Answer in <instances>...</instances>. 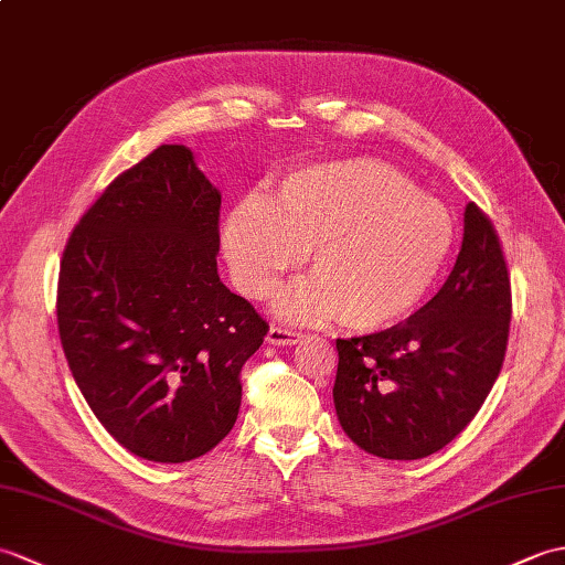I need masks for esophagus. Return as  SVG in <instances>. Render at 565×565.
Instances as JSON below:
<instances>
[{
  "instance_id": "esophagus-1",
  "label": "esophagus",
  "mask_w": 565,
  "mask_h": 565,
  "mask_svg": "<svg viewBox=\"0 0 565 565\" xmlns=\"http://www.w3.org/2000/svg\"><path fill=\"white\" fill-rule=\"evenodd\" d=\"M300 339H303V332L288 330V327H281V324L269 327V332H267V342H269V344H277V347L298 344Z\"/></svg>"
}]
</instances>
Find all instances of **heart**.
Instances as JSON below:
<instances>
[{"mask_svg": "<svg viewBox=\"0 0 565 565\" xmlns=\"http://www.w3.org/2000/svg\"><path fill=\"white\" fill-rule=\"evenodd\" d=\"M455 243L448 206L369 159L300 170L269 206H235L223 233L235 284L257 300L310 253L312 281L288 288L284 315L337 318L353 332L387 330L418 310L448 269Z\"/></svg>", "mask_w": 565, "mask_h": 565, "instance_id": "1", "label": "heart"}]
</instances>
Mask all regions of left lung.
<instances>
[{
    "mask_svg": "<svg viewBox=\"0 0 565 565\" xmlns=\"http://www.w3.org/2000/svg\"><path fill=\"white\" fill-rule=\"evenodd\" d=\"M513 294L491 218L469 202L450 277L412 318L337 339L334 406L347 436L385 460H422L465 430L503 369Z\"/></svg>",
    "mask_w": 565,
    "mask_h": 565,
    "instance_id": "1",
    "label": "left lung"
}]
</instances>
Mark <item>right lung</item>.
Listing matches in <instances>:
<instances>
[{
    "label": "right lung",
    "mask_w": 565,
    "mask_h": 565,
    "mask_svg": "<svg viewBox=\"0 0 565 565\" xmlns=\"http://www.w3.org/2000/svg\"><path fill=\"white\" fill-rule=\"evenodd\" d=\"M221 194L192 151L163 143L78 218L57 279V327L78 390L110 436L188 462L228 436L241 371L269 322L216 271Z\"/></svg>",
    "instance_id": "obj_1"
}]
</instances>
